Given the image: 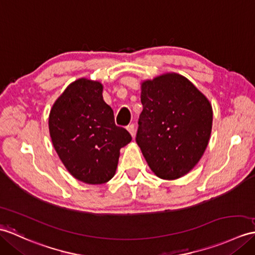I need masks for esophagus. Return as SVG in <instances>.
<instances>
[{"mask_svg": "<svg viewBox=\"0 0 255 255\" xmlns=\"http://www.w3.org/2000/svg\"><path fill=\"white\" fill-rule=\"evenodd\" d=\"M127 130L129 131V133L131 134V137H134V134H135V127H134L133 124H131V125H129V126L127 127Z\"/></svg>", "mask_w": 255, "mask_h": 255, "instance_id": "34e87169", "label": "esophagus"}]
</instances>
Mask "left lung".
<instances>
[{
    "mask_svg": "<svg viewBox=\"0 0 255 255\" xmlns=\"http://www.w3.org/2000/svg\"><path fill=\"white\" fill-rule=\"evenodd\" d=\"M141 103L135 141L149 167L165 180L187 175L209 144V99L185 76L166 73L141 82Z\"/></svg>",
    "mask_w": 255,
    "mask_h": 255,
    "instance_id": "obj_1",
    "label": "left lung"
}]
</instances>
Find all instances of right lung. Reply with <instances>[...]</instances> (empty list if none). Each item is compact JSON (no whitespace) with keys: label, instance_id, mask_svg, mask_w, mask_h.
Instances as JSON below:
<instances>
[{"label":"right lung","instance_id":"obj_1","mask_svg":"<svg viewBox=\"0 0 255 255\" xmlns=\"http://www.w3.org/2000/svg\"><path fill=\"white\" fill-rule=\"evenodd\" d=\"M100 81L72 82L53 104L49 130L53 146L69 174L88 185L113 178L120 151L131 141L114 122V112L103 100Z\"/></svg>","mask_w":255,"mask_h":255}]
</instances>
